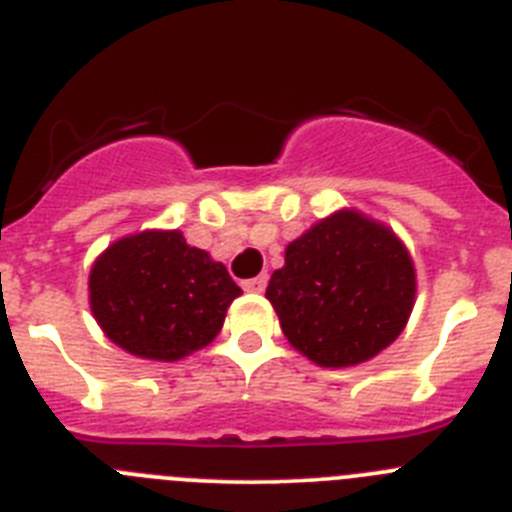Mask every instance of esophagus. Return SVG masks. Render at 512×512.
Wrapping results in <instances>:
<instances>
[{"label": "esophagus", "instance_id": "esophagus-1", "mask_svg": "<svg viewBox=\"0 0 512 512\" xmlns=\"http://www.w3.org/2000/svg\"><path fill=\"white\" fill-rule=\"evenodd\" d=\"M265 285H267V275L265 273L257 275V278L242 280V288L250 290V293H262V290H265Z\"/></svg>", "mask_w": 512, "mask_h": 512}]
</instances>
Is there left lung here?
<instances>
[{"instance_id":"8db88e82","label":"left lung","mask_w":512,"mask_h":512,"mask_svg":"<svg viewBox=\"0 0 512 512\" xmlns=\"http://www.w3.org/2000/svg\"><path fill=\"white\" fill-rule=\"evenodd\" d=\"M265 296L298 352L316 365L349 367L403 331L416 273L390 229L342 211L290 242Z\"/></svg>"}]
</instances>
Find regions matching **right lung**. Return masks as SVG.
I'll list each match as a JSON object with an SVG mask.
<instances>
[{
  "mask_svg": "<svg viewBox=\"0 0 512 512\" xmlns=\"http://www.w3.org/2000/svg\"><path fill=\"white\" fill-rule=\"evenodd\" d=\"M91 311L114 344L145 359H181L219 334L242 293L227 267L181 232L114 242L91 267Z\"/></svg>",
  "mask_w": 512,
  "mask_h": 512,
  "instance_id": "1",
  "label": "right lung"
}]
</instances>
